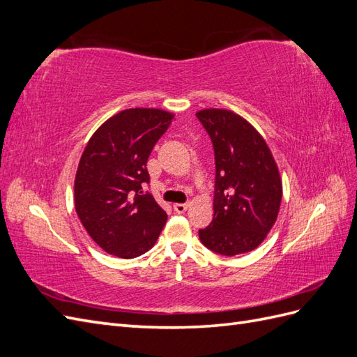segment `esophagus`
<instances>
[{
	"label": "esophagus",
	"instance_id": "obj_1",
	"mask_svg": "<svg viewBox=\"0 0 357 357\" xmlns=\"http://www.w3.org/2000/svg\"><path fill=\"white\" fill-rule=\"evenodd\" d=\"M188 208H189V204H174V211L178 214L186 213Z\"/></svg>",
	"mask_w": 357,
	"mask_h": 357
}]
</instances>
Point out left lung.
<instances>
[{
  "instance_id": "left-lung-1",
  "label": "left lung",
  "mask_w": 357,
  "mask_h": 357,
  "mask_svg": "<svg viewBox=\"0 0 357 357\" xmlns=\"http://www.w3.org/2000/svg\"><path fill=\"white\" fill-rule=\"evenodd\" d=\"M214 149V215L201 243L222 256L252 252L277 220L282 202L278 168L256 129L229 110L197 113Z\"/></svg>"
}]
</instances>
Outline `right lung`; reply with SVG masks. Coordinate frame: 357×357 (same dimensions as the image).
I'll return each mask as SVG.
<instances>
[{
    "label": "right lung",
    "instance_id": "add662e5",
    "mask_svg": "<svg viewBox=\"0 0 357 357\" xmlns=\"http://www.w3.org/2000/svg\"><path fill=\"white\" fill-rule=\"evenodd\" d=\"M171 114L128 109L104 122L89 139L74 181V205L91 238L107 253L132 259L152 248L167 222L143 186L147 159L168 129Z\"/></svg>",
    "mask_w": 357,
    "mask_h": 357
}]
</instances>
